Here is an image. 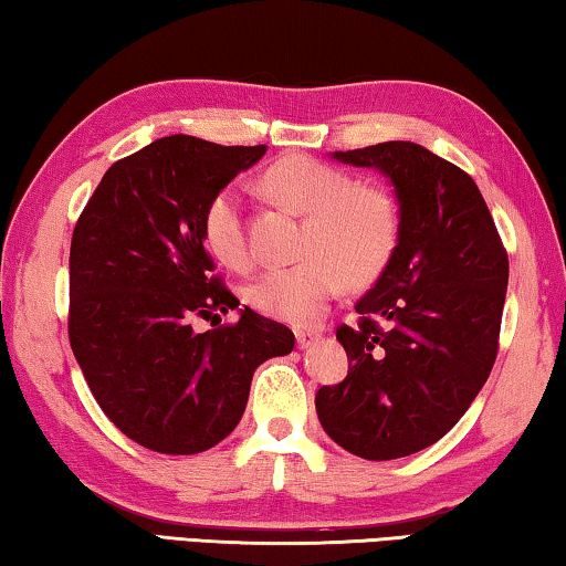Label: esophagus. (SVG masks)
<instances>
[{"label": "esophagus", "instance_id": "34e87169", "mask_svg": "<svg viewBox=\"0 0 566 566\" xmlns=\"http://www.w3.org/2000/svg\"><path fill=\"white\" fill-rule=\"evenodd\" d=\"M319 339V332H315V329H297V345L302 347V349H307V347H312Z\"/></svg>", "mask_w": 566, "mask_h": 566}]
</instances>
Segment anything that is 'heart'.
<instances>
[{"mask_svg": "<svg viewBox=\"0 0 566 566\" xmlns=\"http://www.w3.org/2000/svg\"><path fill=\"white\" fill-rule=\"evenodd\" d=\"M264 181L276 199L304 213V259L266 272L249 290V300L266 317L315 325L343 290V280L367 284L388 266L400 234L396 199L382 186L355 181L347 170L310 156L276 160ZM203 239L221 264L239 272L254 264L234 186L211 199L203 213Z\"/></svg>", "mask_w": 566, "mask_h": 566, "instance_id": "heart-1", "label": "heart"}]
</instances>
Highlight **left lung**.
Listing matches in <instances>:
<instances>
[{
    "instance_id": "1",
    "label": "left lung",
    "mask_w": 566,
    "mask_h": 566,
    "mask_svg": "<svg viewBox=\"0 0 566 566\" xmlns=\"http://www.w3.org/2000/svg\"><path fill=\"white\" fill-rule=\"evenodd\" d=\"M396 186L400 234L388 266L339 325L349 370L322 385L325 433L367 461L418 453L443 438L496 363L509 254L473 178L408 140L332 154Z\"/></svg>"
}]
</instances>
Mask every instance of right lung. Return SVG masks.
<instances>
[{"instance_id":"1","label":"right lung","mask_w":566,"mask_h":566,"mask_svg":"<svg viewBox=\"0 0 566 566\" xmlns=\"http://www.w3.org/2000/svg\"><path fill=\"white\" fill-rule=\"evenodd\" d=\"M264 146L158 138L107 168L70 247V347L115 428L156 453L191 455L244 416L251 375L294 349L282 322L239 307L203 244V213Z\"/></svg>"}]
</instances>
